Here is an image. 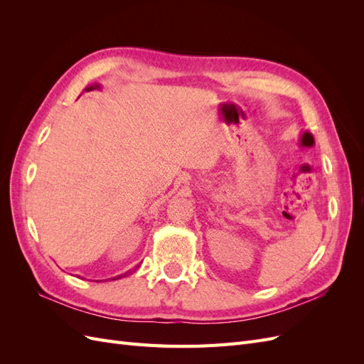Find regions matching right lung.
Wrapping results in <instances>:
<instances>
[{
  "label": "right lung",
  "mask_w": 364,
  "mask_h": 364,
  "mask_svg": "<svg viewBox=\"0 0 364 364\" xmlns=\"http://www.w3.org/2000/svg\"><path fill=\"white\" fill-rule=\"evenodd\" d=\"M92 90H100V85H92V86H87L85 91L87 92V91H92ZM124 274H126V273H124ZM121 277H123V274H119V278H121ZM112 279H117V278H112Z\"/></svg>",
  "instance_id": "right-lung-1"
}]
</instances>
